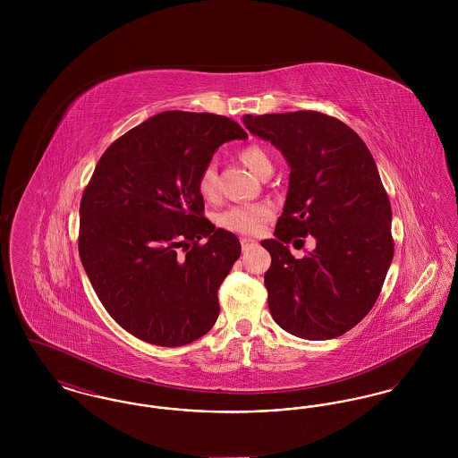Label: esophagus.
I'll return each instance as SVG.
<instances>
[{
	"mask_svg": "<svg viewBox=\"0 0 458 458\" xmlns=\"http://www.w3.org/2000/svg\"><path fill=\"white\" fill-rule=\"evenodd\" d=\"M240 242H242V249H243V252H245V250H250V249H254V247L258 245V243H256L252 239H242Z\"/></svg>",
	"mask_w": 458,
	"mask_h": 458,
	"instance_id": "34e87169",
	"label": "esophagus"
}]
</instances>
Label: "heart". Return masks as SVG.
<instances>
[{
  "label": "heart",
  "instance_id": "heart-1",
  "mask_svg": "<svg viewBox=\"0 0 458 458\" xmlns=\"http://www.w3.org/2000/svg\"><path fill=\"white\" fill-rule=\"evenodd\" d=\"M240 161L252 172L259 174L264 166L271 165V159L267 153L261 149L259 146H247L240 151ZM197 189L199 194L213 200L218 196V187H216V170L213 165H208L202 168L197 180ZM273 216V208L267 204H235L226 208L218 215L219 226L240 233V235H256L262 230L266 221Z\"/></svg>",
  "mask_w": 458,
  "mask_h": 458
}]
</instances>
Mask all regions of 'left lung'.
Listing matches in <instances>:
<instances>
[{
  "label": "left lung",
  "instance_id": "left-lung-1",
  "mask_svg": "<svg viewBox=\"0 0 458 458\" xmlns=\"http://www.w3.org/2000/svg\"><path fill=\"white\" fill-rule=\"evenodd\" d=\"M242 120L290 168L275 239L261 242L271 316L299 338H336L366 318L392 264V206L374 157L349 125L318 111ZM307 234L317 247L295 260L285 243Z\"/></svg>",
  "mask_w": 458,
  "mask_h": 458
}]
</instances>
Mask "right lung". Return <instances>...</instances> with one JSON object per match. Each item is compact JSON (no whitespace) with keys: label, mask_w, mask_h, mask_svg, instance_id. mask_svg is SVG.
<instances>
[{"label":"right lung","mask_w":458,"mask_h":458,"mask_svg":"<svg viewBox=\"0 0 458 458\" xmlns=\"http://www.w3.org/2000/svg\"><path fill=\"white\" fill-rule=\"evenodd\" d=\"M235 139L247 133L226 116L157 113L109 146L84 191L82 266L109 316L148 344L187 345L218 319L242 247L202 216L197 180Z\"/></svg>","instance_id":"right-lung-1"}]
</instances>
